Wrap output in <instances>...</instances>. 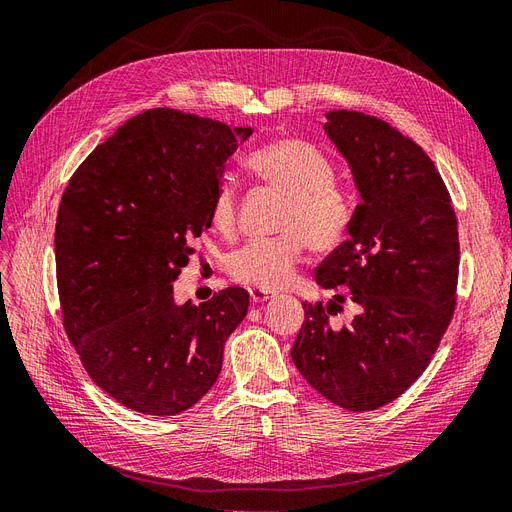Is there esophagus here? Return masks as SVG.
I'll return each instance as SVG.
<instances>
[{"label":"esophagus","mask_w":512,"mask_h":512,"mask_svg":"<svg viewBox=\"0 0 512 512\" xmlns=\"http://www.w3.org/2000/svg\"><path fill=\"white\" fill-rule=\"evenodd\" d=\"M250 298H252V302H267L269 298H273V292H269V290H262V288H252L250 290Z\"/></svg>","instance_id":"esophagus-1"}]
</instances>
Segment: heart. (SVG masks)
Masks as SVG:
<instances>
[{"mask_svg": "<svg viewBox=\"0 0 512 512\" xmlns=\"http://www.w3.org/2000/svg\"><path fill=\"white\" fill-rule=\"evenodd\" d=\"M248 168L285 195L277 218L279 235L252 241L229 258V275L250 288H279L294 275L304 248L332 252L351 229L353 201L334 178L332 159L304 140H275L250 155ZM237 218V191L222 178L212 197L210 220L220 233H231Z\"/></svg>", "mask_w": 512, "mask_h": 512, "instance_id": "b5f03b06", "label": "heart"}]
</instances>
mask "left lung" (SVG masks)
<instances>
[{"mask_svg":"<svg viewBox=\"0 0 512 512\" xmlns=\"http://www.w3.org/2000/svg\"><path fill=\"white\" fill-rule=\"evenodd\" d=\"M323 130L349 163L361 203L349 239L315 281L344 288L357 315L344 325L336 294L302 302L292 361L317 393L351 412L395 401L426 370L454 315L458 222L452 199L412 138L357 111H327Z\"/></svg>","mask_w":512,"mask_h":512,"instance_id":"1","label":"left lung"}]
</instances>
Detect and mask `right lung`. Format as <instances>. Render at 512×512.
<instances>
[{
	"label": "right lung",
	"mask_w": 512,
	"mask_h": 512,
	"mask_svg": "<svg viewBox=\"0 0 512 512\" xmlns=\"http://www.w3.org/2000/svg\"><path fill=\"white\" fill-rule=\"evenodd\" d=\"M252 128L151 109L81 163L60 199L56 275L63 323L90 378L121 405L176 416L214 386L250 294L174 300L189 245L208 229L224 163Z\"/></svg>",
	"instance_id": "add662e5"
}]
</instances>
